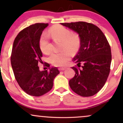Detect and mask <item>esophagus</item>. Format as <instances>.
I'll return each instance as SVG.
<instances>
[{"mask_svg":"<svg viewBox=\"0 0 123 123\" xmlns=\"http://www.w3.org/2000/svg\"><path fill=\"white\" fill-rule=\"evenodd\" d=\"M58 69L60 70V71H63V70H65L66 68H59Z\"/></svg>","mask_w":123,"mask_h":123,"instance_id":"esophagus-1","label":"esophagus"}]
</instances>
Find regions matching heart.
Returning <instances> with one entry per match:
<instances>
[{
	"instance_id": "1",
	"label": "heart",
	"mask_w": 123,
	"mask_h": 123,
	"mask_svg": "<svg viewBox=\"0 0 123 123\" xmlns=\"http://www.w3.org/2000/svg\"><path fill=\"white\" fill-rule=\"evenodd\" d=\"M48 34L62 42V49H67L71 52H74L78 49L80 45L79 38L77 35L71 34L69 30L60 25H56L51 28L48 31ZM39 47L44 54L50 53L49 37L47 33H44L39 39ZM68 50L53 53L49 58V62L55 66H63L70 59V53Z\"/></svg>"
}]
</instances>
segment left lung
Returning a JSON list of instances; mask_svg holds the SVG:
<instances>
[{"instance_id": "1", "label": "left lung", "mask_w": 123, "mask_h": 123, "mask_svg": "<svg viewBox=\"0 0 123 123\" xmlns=\"http://www.w3.org/2000/svg\"><path fill=\"white\" fill-rule=\"evenodd\" d=\"M61 25L76 32L80 38L79 50L72 60L79 68H72L76 74L69 80L70 87L82 97L95 95L104 87L110 72L111 55L108 40L101 29L92 24Z\"/></svg>"}]
</instances>
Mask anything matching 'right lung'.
<instances>
[{
	"label": "right lung",
	"instance_id": "add662e5",
	"mask_svg": "<svg viewBox=\"0 0 123 123\" xmlns=\"http://www.w3.org/2000/svg\"><path fill=\"white\" fill-rule=\"evenodd\" d=\"M49 24L37 23L25 28L15 37L12 46L11 63L15 79L26 94L40 97L49 92L55 77L60 73L57 67L41 71L38 63L42 62L39 39Z\"/></svg>",
	"mask_w": 123,
	"mask_h": 123
}]
</instances>
